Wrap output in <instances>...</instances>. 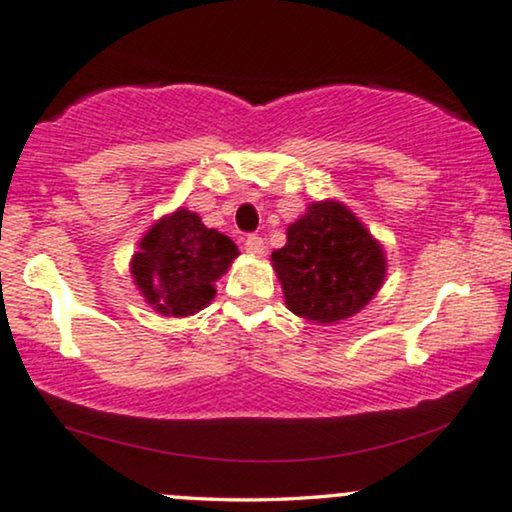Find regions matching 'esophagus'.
Wrapping results in <instances>:
<instances>
[{
  "label": "esophagus",
  "instance_id": "1",
  "mask_svg": "<svg viewBox=\"0 0 512 512\" xmlns=\"http://www.w3.org/2000/svg\"><path fill=\"white\" fill-rule=\"evenodd\" d=\"M244 249H247V254H251V256H263V254H265V242H263V237L249 235L247 240H244Z\"/></svg>",
  "mask_w": 512,
  "mask_h": 512
}]
</instances>
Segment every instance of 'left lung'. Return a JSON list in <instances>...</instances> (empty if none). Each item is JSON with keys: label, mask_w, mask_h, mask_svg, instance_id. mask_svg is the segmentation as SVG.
Here are the masks:
<instances>
[{"label": "left lung", "mask_w": 512, "mask_h": 512, "mask_svg": "<svg viewBox=\"0 0 512 512\" xmlns=\"http://www.w3.org/2000/svg\"><path fill=\"white\" fill-rule=\"evenodd\" d=\"M287 308L331 324L367 305L386 280V254L341 202H313L287 228V244L272 251Z\"/></svg>", "instance_id": "1"}]
</instances>
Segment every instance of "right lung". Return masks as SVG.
Listing matches in <instances>:
<instances>
[{"mask_svg": "<svg viewBox=\"0 0 512 512\" xmlns=\"http://www.w3.org/2000/svg\"><path fill=\"white\" fill-rule=\"evenodd\" d=\"M237 254L230 237L207 228L192 211L178 209L145 232L131 258V275L157 313L185 317L207 308L216 296L214 282Z\"/></svg>", "mask_w": 512, "mask_h": 512, "instance_id": "right-lung-1", "label": "right lung"}]
</instances>
